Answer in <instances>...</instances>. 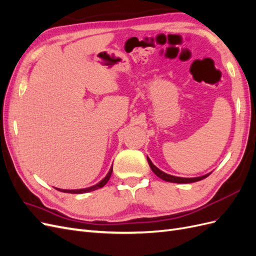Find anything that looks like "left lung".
<instances>
[{"instance_id": "8db88e82", "label": "left lung", "mask_w": 256, "mask_h": 256, "mask_svg": "<svg viewBox=\"0 0 256 256\" xmlns=\"http://www.w3.org/2000/svg\"><path fill=\"white\" fill-rule=\"evenodd\" d=\"M147 161H148V164L152 168V171L156 174L159 178H161V180H164L166 182H176V184H190V182H198V180H204V178H206L209 174H206V175H203V176H200V177H194V178H184V177H177V176H173V175H170V174H166L164 172H162L161 170H159L156 166L152 164V162L150 161V159L147 157Z\"/></svg>"}]
</instances>
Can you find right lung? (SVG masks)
I'll use <instances>...</instances> for the list:
<instances>
[{
	"instance_id": "obj_1",
	"label": "right lung",
	"mask_w": 256,
	"mask_h": 256,
	"mask_svg": "<svg viewBox=\"0 0 256 256\" xmlns=\"http://www.w3.org/2000/svg\"><path fill=\"white\" fill-rule=\"evenodd\" d=\"M112 171H113V166H111L109 173L106 174V176L104 178V180L102 182H99L98 184H96L95 186H92V187L90 188H85V189H76V190H63V189H58V191H62V192H66V193H85V192H90V191H94V190H97L99 188H102L104 186L109 182L110 177H111V174H112Z\"/></svg>"
}]
</instances>
